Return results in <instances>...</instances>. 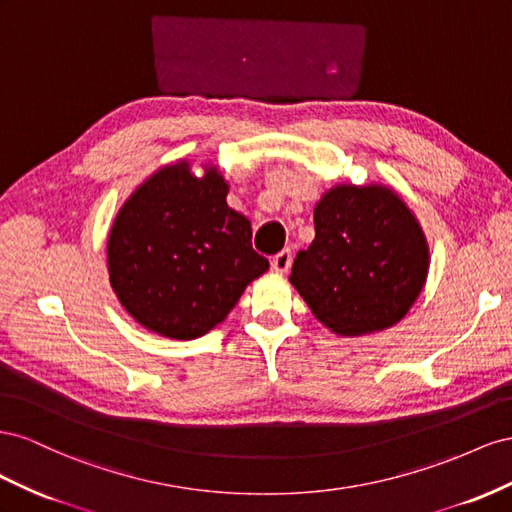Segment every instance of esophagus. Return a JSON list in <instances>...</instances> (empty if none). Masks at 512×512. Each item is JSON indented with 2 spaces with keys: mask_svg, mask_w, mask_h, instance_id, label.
Here are the masks:
<instances>
[{
  "mask_svg": "<svg viewBox=\"0 0 512 512\" xmlns=\"http://www.w3.org/2000/svg\"><path fill=\"white\" fill-rule=\"evenodd\" d=\"M270 266L276 274H285L291 268V251H289V248H283L281 253H276L270 261Z\"/></svg>",
  "mask_w": 512,
  "mask_h": 512,
  "instance_id": "1",
  "label": "esophagus"
}]
</instances>
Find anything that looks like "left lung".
I'll use <instances>...</instances> for the list:
<instances>
[{"label":"left lung","mask_w":512,"mask_h":512,"mask_svg":"<svg viewBox=\"0 0 512 512\" xmlns=\"http://www.w3.org/2000/svg\"><path fill=\"white\" fill-rule=\"evenodd\" d=\"M315 240L289 283L339 337L382 332L410 313L429 274L418 218L384 184H337L317 201Z\"/></svg>","instance_id":"left-lung-1"}]
</instances>
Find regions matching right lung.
I'll return each mask as SVG.
<instances>
[{
    "label": "right lung",
    "mask_w": 512,
    "mask_h": 512,
    "mask_svg": "<svg viewBox=\"0 0 512 512\" xmlns=\"http://www.w3.org/2000/svg\"><path fill=\"white\" fill-rule=\"evenodd\" d=\"M214 165L160 167L137 186L111 225L107 268L126 313L160 337L208 334L270 264L253 251L251 221L227 206Z\"/></svg>",
    "instance_id": "right-lung-1"
}]
</instances>
